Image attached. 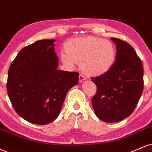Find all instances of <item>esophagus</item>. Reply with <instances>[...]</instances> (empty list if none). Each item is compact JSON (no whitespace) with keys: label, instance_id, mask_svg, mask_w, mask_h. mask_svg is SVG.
I'll return each mask as SVG.
<instances>
[{"label":"esophagus","instance_id":"34e87169","mask_svg":"<svg viewBox=\"0 0 152 152\" xmlns=\"http://www.w3.org/2000/svg\"><path fill=\"white\" fill-rule=\"evenodd\" d=\"M86 79L85 77V76H84L83 74H80L79 75V82L80 83H82V82L85 81V80Z\"/></svg>","mask_w":152,"mask_h":152}]
</instances>
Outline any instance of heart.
Listing matches in <instances>:
<instances>
[{
    "label": "heart",
    "mask_w": 152,
    "mask_h": 152,
    "mask_svg": "<svg viewBox=\"0 0 152 152\" xmlns=\"http://www.w3.org/2000/svg\"><path fill=\"white\" fill-rule=\"evenodd\" d=\"M65 51L60 54L61 61L74 68L82 63L85 72L100 76L112 68L116 58V48L113 42L96 37H87L67 42Z\"/></svg>",
    "instance_id": "heart-1"
}]
</instances>
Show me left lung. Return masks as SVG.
<instances>
[{"label":"left lung","instance_id":"left-lung-1","mask_svg":"<svg viewBox=\"0 0 152 152\" xmlns=\"http://www.w3.org/2000/svg\"><path fill=\"white\" fill-rule=\"evenodd\" d=\"M115 44V62L107 73L91 78L97 86L92 98L96 116L106 122L121 121L137 105L144 86V69L134 49L125 41L112 37Z\"/></svg>","mask_w":152,"mask_h":152}]
</instances>
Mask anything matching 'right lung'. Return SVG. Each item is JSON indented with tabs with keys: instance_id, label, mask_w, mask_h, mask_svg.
<instances>
[{
	"instance_id": "add662e5",
	"label": "right lung",
	"mask_w": 152,
	"mask_h": 152,
	"mask_svg": "<svg viewBox=\"0 0 152 152\" xmlns=\"http://www.w3.org/2000/svg\"><path fill=\"white\" fill-rule=\"evenodd\" d=\"M54 39L38 40L18 53L8 70L7 91L24 120L47 125L59 115L66 96L78 83L77 72L58 70Z\"/></svg>"
}]
</instances>
